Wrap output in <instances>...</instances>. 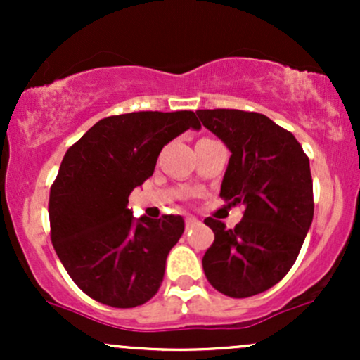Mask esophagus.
Masks as SVG:
<instances>
[{
	"instance_id": "34e87169",
	"label": "esophagus",
	"mask_w": 360,
	"mask_h": 360,
	"mask_svg": "<svg viewBox=\"0 0 360 360\" xmlns=\"http://www.w3.org/2000/svg\"><path fill=\"white\" fill-rule=\"evenodd\" d=\"M200 225V220H196L194 217H188L186 218V229H193V226Z\"/></svg>"
}]
</instances>
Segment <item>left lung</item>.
Segmentation results:
<instances>
[{
    "label": "left lung",
    "mask_w": 360,
    "mask_h": 360,
    "mask_svg": "<svg viewBox=\"0 0 360 360\" xmlns=\"http://www.w3.org/2000/svg\"><path fill=\"white\" fill-rule=\"evenodd\" d=\"M203 127L232 152L220 196L245 212L235 229L208 217L214 240L203 257L210 284L249 298L278 284L298 257L313 221L309 159L291 131L266 115L198 110Z\"/></svg>",
    "instance_id": "8db88e82"
}]
</instances>
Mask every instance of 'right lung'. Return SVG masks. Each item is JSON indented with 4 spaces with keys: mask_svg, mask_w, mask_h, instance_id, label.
Masks as SVG:
<instances>
[{
    "mask_svg": "<svg viewBox=\"0 0 360 360\" xmlns=\"http://www.w3.org/2000/svg\"><path fill=\"white\" fill-rule=\"evenodd\" d=\"M188 128H201L193 111L115 115L65 152L49 198L51 238L89 298L135 308L159 291L184 220L179 214L135 220L128 196L154 174L162 147Z\"/></svg>",
    "mask_w": 360,
    "mask_h": 360,
    "instance_id": "add662e5",
    "label": "right lung"
}]
</instances>
